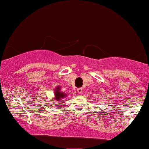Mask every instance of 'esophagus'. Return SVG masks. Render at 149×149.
I'll return each instance as SVG.
<instances>
[{
    "label": "esophagus",
    "instance_id": "obj_1",
    "mask_svg": "<svg viewBox=\"0 0 149 149\" xmlns=\"http://www.w3.org/2000/svg\"><path fill=\"white\" fill-rule=\"evenodd\" d=\"M77 92H78V94L81 95L82 92H83V88H78L77 89Z\"/></svg>",
    "mask_w": 149,
    "mask_h": 149
}]
</instances>
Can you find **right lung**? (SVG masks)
<instances>
[{
    "label": "right lung",
    "instance_id": "add662e5",
    "mask_svg": "<svg viewBox=\"0 0 149 149\" xmlns=\"http://www.w3.org/2000/svg\"><path fill=\"white\" fill-rule=\"evenodd\" d=\"M54 100L55 102H57L58 101H60L66 97V94L64 92H61V86H57V88L54 89Z\"/></svg>",
    "mask_w": 149,
    "mask_h": 149
}]
</instances>
